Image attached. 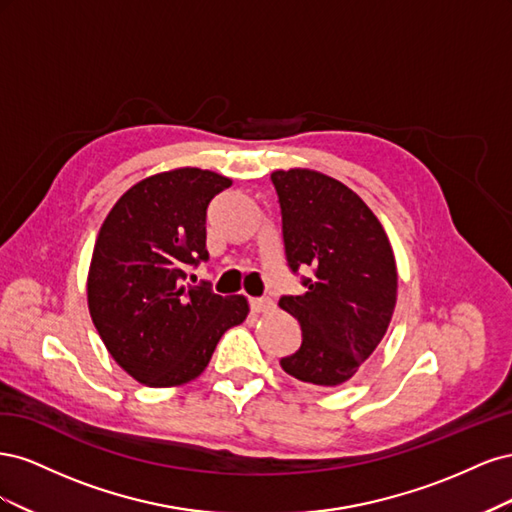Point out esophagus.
<instances>
[{"label": "esophagus", "mask_w": 512, "mask_h": 512, "mask_svg": "<svg viewBox=\"0 0 512 512\" xmlns=\"http://www.w3.org/2000/svg\"><path fill=\"white\" fill-rule=\"evenodd\" d=\"M250 307L254 314H262V312H269V309H273V301L269 297H256V299H250Z\"/></svg>", "instance_id": "1"}]
</instances>
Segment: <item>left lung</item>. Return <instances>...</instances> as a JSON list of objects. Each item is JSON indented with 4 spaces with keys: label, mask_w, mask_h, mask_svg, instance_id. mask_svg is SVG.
<instances>
[{
    "label": "left lung",
    "mask_w": 512,
    "mask_h": 512,
    "mask_svg": "<svg viewBox=\"0 0 512 512\" xmlns=\"http://www.w3.org/2000/svg\"><path fill=\"white\" fill-rule=\"evenodd\" d=\"M271 181L288 267L314 271L303 277L305 294L280 299L303 333L301 348L280 365L301 382L339 386L389 329L397 301L393 247L376 215L342 181L307 168L275 170Z\"/></svg>",
    "instance_id": "1"
}]
</instances>
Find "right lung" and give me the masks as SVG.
<instances>
[{
	"instance_id": "right-lung-1",
	"label": "right lung",
	"mask_w": 512,
	"mask_h": 512,
	"mask_svg": "<svg viewBox=\"0 0 512 512\" xmlns=\"http://www.w3.org/2000/svg\"><path fill=\"white\" fill-rule=\"evenodd\" d=\"M232 181L175 168L138 181L98 232L87 303L119 367L147 386H177L205 371L220 337L250 312L209 282L183 286L185 267L209 260L207 207Z\"/></svg>"
}]
</instances>
